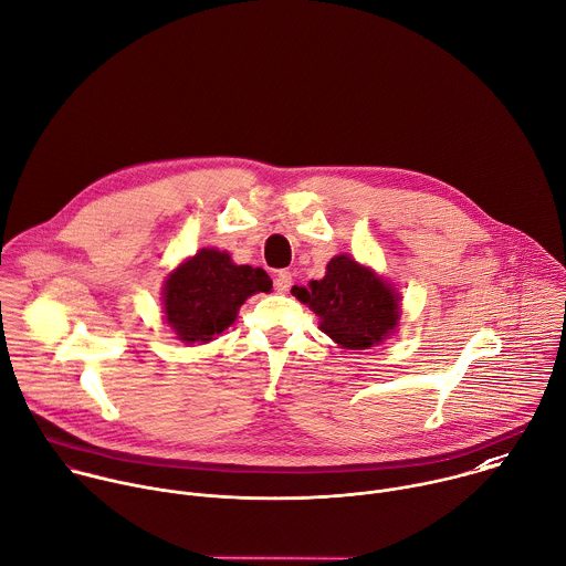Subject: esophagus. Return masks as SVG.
Segmentation results:
<instances>
[{
    "instance_id": "esophagus-1",
    "label": "esophagus",
    "mask_w": 566,
    "mask_h": 566,
    "mask_svg": "<svg viewBox=\"0 0 566 566\" xmlns=\"http://www.w3.org/2000/svg\"><path fill=\"white\" fill-rule=\"evenodd\" d=\"M274 287H276L279 294L290 292V287H292V274H290V272H279L276 279H274Z\"/></svg>"
}]
</instances>
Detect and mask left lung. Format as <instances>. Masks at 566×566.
<instances>
[{"label": "left lung", "instance_id": "obj_1", "mask_svg": "<svg viewBox=\"0 0 566 566\" xmlns=\"http://www.w3.org/2000/svg\"><path fill=\"white\" fill-rule=\"evenodd\" d=\"M292 294L321 318V329L340 347L369 349L398 327L400 296L371 268L347 254L327 263L321 281L292 287Z\"/></svg>", "mask_w": 566, "mask_h": 566}]
</instances>
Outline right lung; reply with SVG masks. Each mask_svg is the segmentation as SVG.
<instances>
[{"label": "right lung", "mask_w": 566, "mask_h": 566, "mask_svg": "<svg viewBox=\"0 0 566 566\" xmlns=\"http://www.w3.org/2000/svg\"><path fill=\"white\" fill-rule=\"evenodd\" d=\"M270 290L265 270L237 265L228 252L203 248L168 274L161 296L166 321L179 340L210 343L237 321L252 294Z\"/></svg>", "instance_id": "add662e5"}]
</instances>
